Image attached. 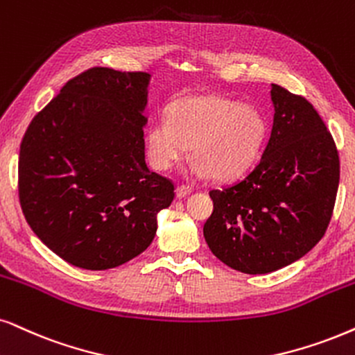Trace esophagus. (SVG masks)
<instances>
[{
  "mask_svg": "<svg viewBox=\"0 0 355 355\" xmlns=\"http://www.w3.org/2000/svg\"><path fill=\"white\" fill-rule=\"evenodd\" d=\"M193 190H191V187H188V185H178L177 187V198H185V196H188L190 195Z\"/></svg>",
  "mask_w": 355,
  "mask_h": 355,
  "instance_id": "34e87169",
  "label": "esophagus"
}]
</instances>
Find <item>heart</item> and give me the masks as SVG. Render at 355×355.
I'll return each mask as SVG.
<instances>
[{
  "mask_svg": "<svg viewBox=\"0 0 355 355\" xmlns=\"http://www.w3.org/2000/svg\"><path fill=\"white\" fill-rule=\"evenodd\" d=\"M266 136V118L252 105L219 95L183 96L168 106V119L149 124L146 147L152 167L168 170L191 146L193 173L231 180L257 160Z\"/></svg>",
  "mask_w": 355,
  "mask_h": 355,
  "instance_id": "1",
  "label": "heart"
}]
</instances>
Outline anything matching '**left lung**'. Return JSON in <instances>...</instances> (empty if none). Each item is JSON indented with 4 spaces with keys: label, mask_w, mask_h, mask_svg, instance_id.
Segmentation results:
<instances>
[{
    "label": "left lung",
    "mask_w": 355,
    "mask_h": 355,
    "mask_svg": "<svg viewBox=\"0 0 355 355\" xmlns=\"http://www.w3.org/2000/svg\"><path fill=\"white\" fill-rule=\"evenodd\" d=\"M273 125L257 165L211 190L206 244L227 267L270 273L309 252L324 236L339 187V155L309 101L272 85Z\"/></svg>",
    "instance_id": "1"
}]
</instances>
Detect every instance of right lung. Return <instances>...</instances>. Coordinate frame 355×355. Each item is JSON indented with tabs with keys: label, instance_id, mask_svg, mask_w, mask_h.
I'll return each mask as SVG.
<instances>
[{
	"label": "right lung",
	"instance_id": "1",
	"mask_svg": "<svg viewBox=\"0 0 355 355\" xmlns=\"http://www.w3.org/2000/svg\"><path fill=\"white\" fill-rule=\"evenodd\" d=\"M146 71L93 67L31 121L19 201L44 244L71 266L106 270L144 252L173 183L146 164Z\"/></svg>",
	"mask_w": 355,
	"mask_h": 355
}]
</instances>
